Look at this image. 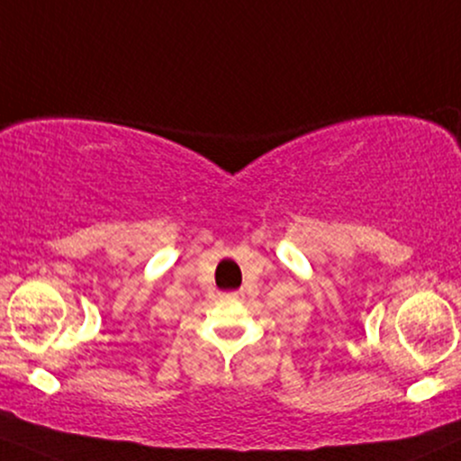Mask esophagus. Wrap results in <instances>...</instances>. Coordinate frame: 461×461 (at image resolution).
<instances>
[{
  "label": "esophagus",
  "mask_w": 461,
  "mask_h": 461,
  "mask_svg": "<svg viewBox=\"0 0 461 461\" xmlns=\"http://www.w3.org/2000/svg\"><path fill=\"white\" fill-rule=\"evenodd\" d=\"M230 296H234V298H240V296H242V292H231Z\"/></svg>",
  "instance_id": "34e87169"
}]
</instances>
